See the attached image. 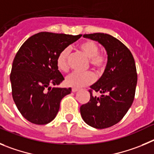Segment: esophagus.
<instances>
[{
	"label": "esophagus",
	"mask_w": 154,
	"mask_h": 154,
	"mask_svg": "<svg viewBox=\"0 0 154 154\" xmlns=\"http://www.w3.org/2000/svg\"><path fill=\"white\" fill-rule=\"evenodd\" d=\"M78 91H79L78 88H72V92L75 93V92H77Z\"/></svg>",
	"instance_id": "obj_1"
}]
</instances>
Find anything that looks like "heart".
Segmentation results:
<instances>
[{
  "label": "heart",
  "instance_id": "1",
  "mask_svg": "<svg viewBox=\"0 0 154 154\" xmlns=\"http://www.w3.org/2000/svg\"><path fill=\"white\" fill-rule=\"evenodd\" d=\"M79 48L84 54L90 59L91 66L97 70H102L106 65V57L99 53V47L96 43L91 41L83 42ZM70 53V48H66L60 51L57 57V65L59 70L66 71L68 69V57ZM95 80V76L91 72L74 71L66 77L65 82L69 87H82L91 84Z\"/></svg>",
  "mask_w": 154,
  "mask_h": 154
}]
</instances>
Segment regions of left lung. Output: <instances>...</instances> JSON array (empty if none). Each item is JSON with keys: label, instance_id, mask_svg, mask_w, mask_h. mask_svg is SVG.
I'll use <instances>...</instances> for the list:
<instances>
[{"label": "left lung", "instance_id": "1", "mask_svg": "<svg viewBox=\"0 0 154 154\" xmlns=\"http://www.w3.org/2000/svg\"><path fill=\"white\" fill-rule=\"evenodd\" d=\"M83 37L105 48L107 63L100 78L91 86L100 97H94L90 91L91 99L80 106V114L91 127L107 128L120 122L132 105L137 84L135 61L130 50L110 34L95 33Z\"/></svg>", "mask_w": 154, "mask_h": 154}]
</instances>
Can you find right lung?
<instances>
[{
	"mask_svg": "<svg viewBox=\"0 0 154 154\" xmlns=\"http://www.w3.org/2000/svg\"><path fill=\"white\" fill-rule=\"evenodd\" d=\"M81 36L41 32L29 37L17 51L10 76L12 96L20 113L30 123L43 125L52 121L61 100L71 92V87H57L64 78L57 57Z\"/></svg>",
	"mask_w": 154,
	"mask_h": 154,
	"instance_id": "right-lung-1",
	"label": "right lung"
}]
</instances>
